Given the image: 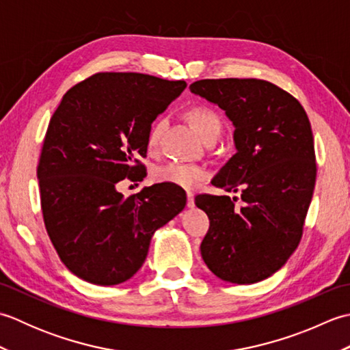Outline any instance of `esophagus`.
<instances>
[{
    "mask_svg": "<svg viewBox=\"0 0 350 350\" xmlns=\"http://www.w3.org/2000/svg\"><path fill=\"white\" fill-rule=\"evenodd\" d=\"M187 206L188 207H191V209H192V207H194L196 206V202H194V194H192V192H188V194H187Z\"/></svg>",
    "mask_w": 350,
    "mask_h": 350,
    "instance_id": "1",
    "label": "esophagus"
}]
</instances>
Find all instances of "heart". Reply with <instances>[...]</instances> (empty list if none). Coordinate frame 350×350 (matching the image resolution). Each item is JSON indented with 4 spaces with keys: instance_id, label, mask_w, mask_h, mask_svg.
<instances>
[{
    "instance_id": "obj_1",
    "label": "heart",
    "mask_w": 350,
    "mask_h": 350,
    "mask_svg": "<svg viewBox=\"0 0 350 350\" xmlns=\"http://www.w3.org/2000/svg\"><path fill=\"white\" fill-rule=\"evenodd\" d=\"M189 122L194 124L200 135L206 139L218 138L222 131V120L215 109L209 107H192L187 113ZM165 118H158L147 135V146L150 150H154L159 146L162 132L165 129ZM207 174V171L202 165L185 162H167L162 165L154 167L153 179L158 183H168L177 188L192 189L202 182Z\"/></svg>"
}]
</instances>
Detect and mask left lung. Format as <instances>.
I'll return each mask as SVG.
<instances>
[{
	"label": "left lung",
	"mask_w": 350,
	"mask_h": 350,
	"mask_svg": "<svg viewBox=\"0 0 350 350\" xmlns=\"http://www.w3.org/2000/svg\"><path fill=\"white\" fill-rule=\"evenodd\" d=\"M189 88L234 124L236 153L212 185L241 194L196 197L211 221L202 257L218 278L252 284L299 245L317 171L311 124L299 100L269 81L200 79Z\"/></svg>",
	"instance_id": "left-lung-1"
}]
</instances>
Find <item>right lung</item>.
Wrapping results in <instances>:
<instances>
[{
    "mask_svg": "<svg viewBox=\"0 0 350 350\" xmlns=\"http://www.w3.org/2000/svg\"><path fill=\"white\" fill-rule=\"evenodd\" d=\"M187 83L144 73L100 72L63 96L37 165L44 227L58 257L81 280L124 282L143 266L156 230L187 204L182 188L156 183L123 197L117 185L143 180L152 123Z\"/></svg>",
    "mask_w": 350,
    "mask_h": 350,
    "instance_id": "1",
    "label": "right lung"
}]
</instances>
